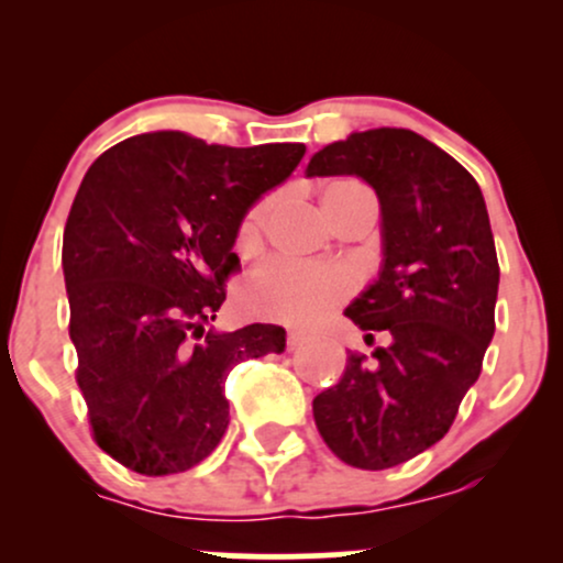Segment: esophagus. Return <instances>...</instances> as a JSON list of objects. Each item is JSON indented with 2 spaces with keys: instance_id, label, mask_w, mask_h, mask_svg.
Here are the masks:
<instances>
[{
  "instance_id": "esophagus-1",
  "label": "esophagus",
  "mask_w": 563,
  "mask_h": 563,
  "mask_svg": "<svg viewBox=\"0 0 563 563\" xmlns=\"http://www.w3.org/2000/svg\"><path fill=\"white\" fill-rule=\"evenodd\" d=\"M303 339H307V333H301V331H288V335H286V346L290 349V352H294V349H299V346L303 344Z\"/></svg>"
}]
</instances>
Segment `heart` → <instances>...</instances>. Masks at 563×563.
I'll use <instances>...</instances> for the list:
<instances>
[{"label": "heart", "instance_id": "heart-1", "mask_svg": "<svg viewBox=\"0 0 563 563\" xmlns=\"http://www.w3.org/2000/svg\"><path fill=\"white\" fill-rule=\"evenodd\" d=\"M269 200L262 198L245 211L235 232V245L251 251L260 243ZM354 273L335 264H301L286 256H273L254 269L243 288V307L254 318L309 325L328 314L335 303L352 294Z\"/></svg>", "mask_w": 563, "mask_h": 563}]
</instances>
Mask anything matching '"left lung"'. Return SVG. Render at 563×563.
Wrapping results in <instances>:
<instances>
[{
	"label": "left lung",
	"mask_w": 563,
	"mask_h": 563,
	"mask_svg": "<svg viewBox=\"0 0 563 563\" xmlns=\"http://www.w3.org/2000/svg\"><path fill=\"white\" fill-rule=\"evenodd\" d=\"M309 177L354 174L376 190L378 280L346 307L373 360L349 352L344 376L312 402L322 442L354 468L384 471L450 431L495 333V238L476 179L410 129H367L314 153Z\"/></svg>",
	"instance_id": "obj_1"
}]
</instances>
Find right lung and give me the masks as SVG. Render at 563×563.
Returning <instances> with one entry per match:
<instances>
[{"label": "right lung", "instance_id": "right-lung-1", "mask_svg": "<svg viewBox=\"0 0 563 563\" xmlns=\"http://www.w3.org/2000/svg\"><path fill=\"white\" fill-rule=\"evenodd\" d=\"M303 151L151 132L113 145L84 174L63 232L68 333L97 448L129 471L198 466L228 431V373L286 349L277 325H209L241 267L238 224Z\"/></svg>", "mask_w": 563, "mask_h": 563}]
</instances>
